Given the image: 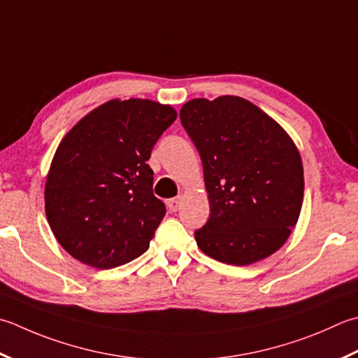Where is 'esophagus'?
Instances as JSON below:
<instances>
[{
    "label": "esophagus",
    "mask_w": 358,
    "mask_h": 358,
    "mask_svg": "<svg viewBox=\"0 0 358 358\" xmlns=\"http://www.w3.org/2000/svg\"><path fill=\"white\" fill-rule=\"evenodd\" d=\"M180 205H181V197H180V195H178V197H175V199L167 200V208H169V211H171V213L178 211V209H180Z\"/></svg>",
    "instance_id": "esophagus-1"
}]
</instances>
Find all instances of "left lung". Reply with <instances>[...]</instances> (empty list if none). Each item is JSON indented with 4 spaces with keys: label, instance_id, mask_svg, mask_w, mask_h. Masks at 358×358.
<instances>
[{
    "label": "left lung",
    "instance_id": "8db88e82",
    "mask_svg": "<svg viewBox=\"0 0 358 358\" xmlns=\"http://www.w3.org/2000/svg\"><path fill=\"white\" fill-rule=\"evenodd\" d=\"M180 119L197 147L211 215L195 241L228 265H250L282 247L303 206L295 143L276 121L237 96L192 99Z\"/></svg>",
    "mask_w": 358,
    "mask_h": 358
}]
</instances>
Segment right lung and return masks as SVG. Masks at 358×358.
<instances>
[{
	"label": "right lung",
	"instance_id": "right-lung-1",
	"mask_svg": "<svg viewBox=\"0 0 358 358\" xmlns=\"http://www.w3.org/2000/svg\"><path fill=\"white\" fill-rule=\"evenodd\" d=\"M177 119L171 105L113 99L82 117L57 147L45 185L55 239L77 261L108 270L149 248L166 214L147 164Z\"/></svg>",
	"mask_w": 358,
	"mask_h": 358
}]
</instances>
